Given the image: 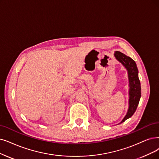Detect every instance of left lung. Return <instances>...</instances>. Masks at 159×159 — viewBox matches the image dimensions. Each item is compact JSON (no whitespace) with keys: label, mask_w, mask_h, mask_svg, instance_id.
<instances>
[{"label":"left lung","mask_w":159,"mask_h":159,"mask_svg":"<svg viewBox=\"0 0 159 159\" xmlns=\"http://www.w3.org/2000/svg\"><path fill=\"white\" fill-rule=\"evenodd\" d=\"M116 58L126 68L128 71L129 81V107L127 113L119 124L125 122L132 116L136 110L141 97V85L138 78V70L135 61L130 57L126 56L120 52L114 53Z\"/></svg>","instance_id":"obj_1"}]
</instances>
